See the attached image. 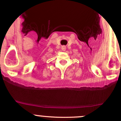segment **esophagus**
Wrapping results in <instances>:
<instances>
[{
    "label": "esophagus",
    "instance_id": "esophagus-1",
    "mask_svg": "<svg viewBox=\"0 0 121 121\" xmlns=\"http://www.w3.org/2000/svg\"><path fill=\"white\" fill-rule=\"evenodd\" d=\"M63 50L65 49V47H64H64H63Z\"/></svg>",
    "mask_w": 121,
    "mask_h": 121
}]
</instances>
